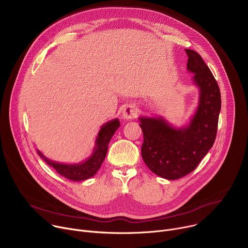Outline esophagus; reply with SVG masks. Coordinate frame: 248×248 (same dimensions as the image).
I'll return each instance as SVG.
<instances>
[{
    "label": "esophagus",
    "mask_w": 248,
    "mask_h": 248,
    "mask_svg": "<svg viewBox=\"0 0 248 248\" xmlns=\"http://www.w3.org/2000/svg\"><path fill=\"white\" fill-rule=\"evenodd\" d=\"M137 114V108L135 107L134 105H127L126 107L124 109L123 112V118L124 120H132L136 117Z\"/></svg>",
    "instance_id": "obj_1"
}]
</instances>
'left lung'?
I'll use <instances>...</instances> for the list:
<instances>
[{
    "mask_svg": "<svg viewBox=\"0 0 248 248\" xmlns=\"http://www.w3.org/2000/svg\"><path fill=\"white\" fill-rule=\"evenodd\" d=\"M187 69L200 90L196 112L189 124L175 128L162 117L142 118L141 155L146 166L167 180H178L191 172L213 146L221 111L219 85L201 56L186 49Z\"/></svg>",
    "mask_w": 248,
    "mask_h": 248,
    "instance_id": "1",
    "label": "left lung"
}]
</instances>
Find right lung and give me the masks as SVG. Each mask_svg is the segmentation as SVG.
I'll return each mask as SVG.
<instances>
[{
	"label": "right lung",
	"instance_id": "right-lung-1",
	"mask_svg": "<svg viewBox=\"0 0 248 248\" xmlns=\"http://www.w3.org/2000/svg\"><path fill=\"white\" fill-rule=\"evenodd\" d=\"M120 125H121L120 121L118 119L110 121L102 125L98 133V136L96 138V143H95L93 153L84 162H81L78 164L66 165V164L56 163L49 160L39 150H37L38 155L49 166L53 167L61 175L64 176V178L75 182L87 180L91 178V176H93L97 172V170L100 169L102 163L104 162L106 154H107L108 144L110 142V140Z\"/></svg>",
	"mask_w": 248,
	"mask_h": 248
}]
</instances>
